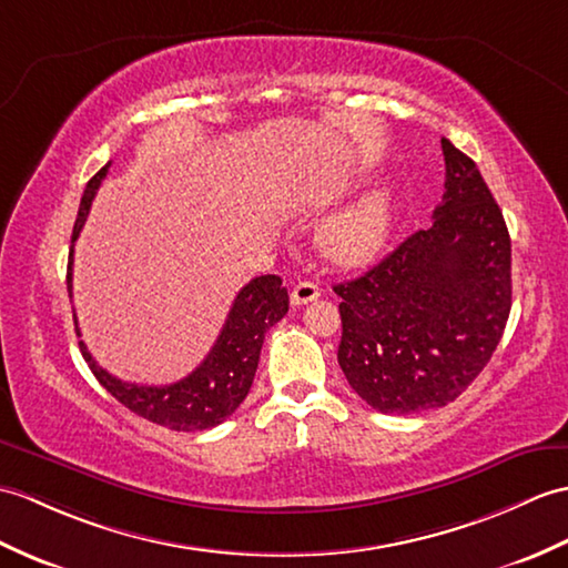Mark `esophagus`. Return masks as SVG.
Instances as JSON below:
<instances>
[{
    "label": "esophagus",
    "instance_id": "obj_1",
    "mask_svg": "<svg viewBox=\"0 0 568 568\" xmlns=\"http://www.w3.org/2000/svg\"><path fill=\"white\" fill-rule=\"evenodd\" d=\"M320 295H322V287L312 281H305V283H297L293 287V295H290V300H293L295 307H300V305H307V302H314Z\"/></svg>",
    "mask_w": 568,
    "mask_h": 568
}]
</instances>
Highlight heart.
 Segmentation results:
<instances>
[{
	"instance_id": "b5f03b06",
	"label": "heart",
	"mask_w": 568,
	"mask_h": 568,
	"mask_svg": "<svg viewBox=\"0 0 568 568\" xmlns=\"http://www.w3.org/2000/svg\"><path fill=\"white\" fill-rule=\"evenodd\" d=\"M394 227V201L387 189H377L358 197L344 213L324 227L322 242L326 254L346 266L373 261L387 246Z\"/></svg>"
}]
</instances>
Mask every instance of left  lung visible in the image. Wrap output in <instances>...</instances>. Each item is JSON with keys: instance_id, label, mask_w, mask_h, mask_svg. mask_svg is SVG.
Listing matches in <instances>:
<instances>
[{"instance_id": "obj_1", "label": "left lung", "mask_w": 568, "mask_h": 568, "mask_svg": "<svg viewBox=\"0 0 568 568\" xmlns=\"http://www.w3.org/2000/svg\"><path fill=\"white\" fill-rule=\"evenodd\" d=\"M445 193L433 224L375 268L334 285L338 365L382 414L455 402L491 361L510 314V236L477 164L440 140Z\"/></svg>"}]
</instances>
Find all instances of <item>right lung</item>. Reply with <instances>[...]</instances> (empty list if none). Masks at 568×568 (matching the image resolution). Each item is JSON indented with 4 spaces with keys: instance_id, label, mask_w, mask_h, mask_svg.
<instances>
[{
    "instance_id": "1",
    "label": "right lung",
    "mask_w": 568,
    "mask_h": 568,
    "mask_svg": "<svg viewBox=\"0 0 568 568\" xmlns=\"http://www.w3.org/2000/svg\"><path fill=\"white\" fill-rule=\"evenodd\" d=\"M109 166L111 162L97 171L94 179L87 183L82 203H79L68 261L70 297L74 242L84 227L91 201H94L101 181L109 174ZM287 307L290 297L278 275H258V278L248 281L240 290V295L234 297L227 322H224L215 346L210 348L205 361L197 365L189 377L174 382V385L150 387L135 385V382H123L97 365V361L91 358V353L87 351L84 341H79V348H82L84 361L89 363L94 377L105 387V392H111L113 397L123 406H128L133 414L171 430H205L222 424L224 418H230L236 412V406L246 399L258 367L263 338H266L268 328L273 324H278L287 314Z\"/></svg>"
}]
</instances>
